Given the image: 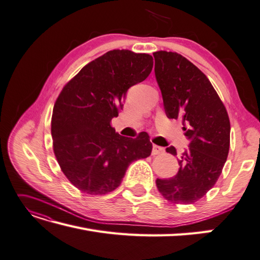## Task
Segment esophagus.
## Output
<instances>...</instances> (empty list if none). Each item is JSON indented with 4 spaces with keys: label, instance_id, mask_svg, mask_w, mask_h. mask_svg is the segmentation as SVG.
I'll list each match as a JSON object with an SVG mask.
<instances>
[{
    "label": "esophagus",
    "instance_id": "obj_1",
    "mask_svg": "<svg viewBox=\"0 0 260 260\" xmlns=\"http://www.w3.org/2000/svg\"><path fill=\"white\" fill-rule=\"evenodd\" d=\"M165 151V148L160 147V146H157V145H154L152 146V150H151V154L152 155H159V154H162V152Z\"/></svg>",
    "mask_w": 260,
    "mask_h": 260
}]
</instances>
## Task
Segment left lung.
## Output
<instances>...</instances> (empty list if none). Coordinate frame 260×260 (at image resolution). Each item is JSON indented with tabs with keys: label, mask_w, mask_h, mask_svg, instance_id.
<instances>
[{
	"label": "left lung",
	"mask_w": 260,
	"mask_h": 260,
	"mask_svg": "<svg viewBox=\"0 0 260 260\" xmlns=\"http://www.w3.org/2000/svg\"><path fill=\"white\" fill-rule=\"evenodd\" d=\"M152 55L166 114L182 119L190 139L179 159L178 174L157 179L156 185L169 202L192 204L214 187L222 174L230 150L229 114L210 80L187 58L165 50ZM166 151L177 156L172 146Z\"/></svg>",
	"instance_id": "left-lung-1"
}]
</instances>
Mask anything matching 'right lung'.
I'll use <instances>...</instances> for the list:
<instances>
[{"instance_id": "1", "label": "right lung", "mask_w": 260, "mask_h": 260, "mask_svg": "<svg viewBox=\"0 0 260 260\" xmlns=\"http://www.w3.org/2000/svg\"><path fill=\"white\" fill-rule=\"evenodd\" d=\"M152 64L148 54L110 50L85 64L59 93L51 116L52 149L63 175L84 193L114 191L131 162L150 156L147 133L124 137L111 121L123 109L126 92L149 76Z\"/></svg>"}]
</instances>
